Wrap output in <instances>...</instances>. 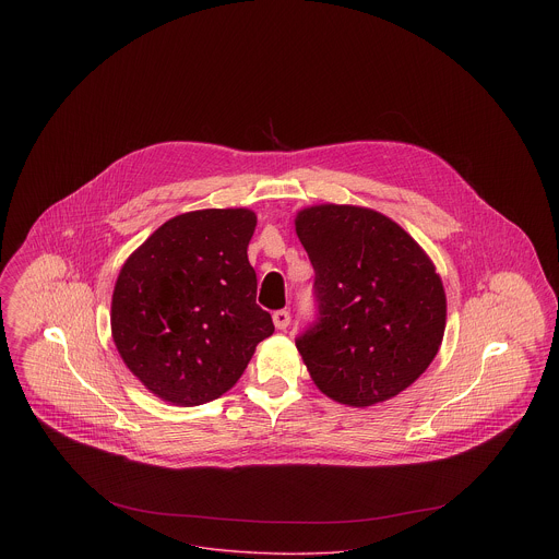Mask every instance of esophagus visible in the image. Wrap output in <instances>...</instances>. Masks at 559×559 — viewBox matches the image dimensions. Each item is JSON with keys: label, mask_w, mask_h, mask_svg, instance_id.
Wrapping results in <instances>:
<instances>
[{"label": "esophagus", "mask_w": 559, "mask_h": 559, "mask_svg": "<svg viewBox=\"0 0 559 559\" xmlns=\"http://www.w3.org/2000/svg\"><path fill=\"white\" fill-rule=\"evenodd\" d=\"M273 322H275V326H277L280 331H284V329L290 324V312H288V310H277V312H273Z\"/></svg>", "instance_id": "esophagus-1"}]
</instances>
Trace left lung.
<instances>
[{
  "label": "left lung",
  "mask_w": 559,
  "mask_h": 559,
  "mask_svg": "<svg viewBox=\"0 0 559 559\" xmlns=\"http://www.w3.org/2000/svg\"><path fill=\"white\" fill-rule=\"evenodd\" d=\"M295 228L317 273V322L297 337L312 381L348 406L399 396L430 366L445 331L432 260L396 222L364 206H310Z\"/></svg>",
  "instance_id": "left-lung-1"
}]
</instances>
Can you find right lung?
I'll return each mask as SVG.
<instances>
[{"mask_svg":"<svg viewBox=\"0 0 559 559\" xmlns=\"http://www.w3.org/2000/svg\"><path fill=\"white\" fill-rule=\"evenodd\" d=\"M249 209L176 215L122 264L111 335L127 368L176 406L224 396L275 326L255 304Z\"/></svg>","mask_w":559,"mask_h":559,"instance_id":"right-lung-1","label":"right lung"}]
</instances>
